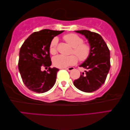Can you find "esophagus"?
<instances>
[{
  "mask_svg": "<svg viewBox=\"0 0 130 130\" xmlns=\"http://www.w3.org/2000/svg\"><path fill=\"white\" fill-rule=\"evenodd\" d=\"M74 69V67H68V68H67L66 69V70H68V71H73V70Z\"/></svg>",
  "mask_w": 130,
  "mask_h": 130,
  "instance_id": "1",
  "label": "esophagus"
}]
</instances>
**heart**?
<instances>
[{
    "mask_svg": "<svg viewBox=\"0 0 130 130\" xmlns=\"http://www.w3.org/2000/svg\"><path fill=\"white\" fill-rule=\"evenodd\" d=\"M63 39L68 44L73 46V50L72 51V54H75L80 61L83 62L88 60L91 52L90 44L84 42V39L82 37L74 33L67 34L63 36ZM58 42L59 40L57 37H54L51 41L50 52L51 55H55L57 54ZM75 55H57L53 58V64L55 67L58 68H65L73 66L78 61L77 57H76Z\"/></svg>",
    "mask_w": 130,
    "mask_h": 130,
    "instance_id": "heart-1",
    "label": "heart"
}]
</instances>
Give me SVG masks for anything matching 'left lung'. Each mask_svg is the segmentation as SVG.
Segmentation results:
<instances>
[{
	"mask_svg": "<svg viewBox=\"0 0 130 130\" xmlns=\"http://www.w3.org/2000/svg\"><path fill=\"white\" fill-rule=\"evenodd\" d=\"M75 31L84 35L88 40L91 52L88 60L80 65L86 71L74 80V85L80 90L91 93L100 88L105 82L110 67V51L99 34L87 30Z\"/></svg>",
	"mask_w": 130,
	"mask_h": 130,
	"instance_id": "8db88e82",
	"label": "left lung"
}]
</instances>
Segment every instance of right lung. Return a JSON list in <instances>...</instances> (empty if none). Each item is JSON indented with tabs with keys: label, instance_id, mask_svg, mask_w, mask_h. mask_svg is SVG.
<instances>
[{
	"label": "right lung",
	"instance_id": "add662e5",
	"mask_svg": "<svg viewBox=\"0 0 130 130\" xmlns=\"http://www.w3.org/2000/svg\"><path fill=\"white\" fill-rule=\"evenodd\" d=\"M63 32L44 29L29 36L21 46L18 69L22 81L29 90L38 93L48 91L54 86L59 69L51 68L50 45L54 37ZM42 67H48L42 72Z\"/></svg>",
	"mask_w": 130,
	"mask_h": 130
}]
</instances>
